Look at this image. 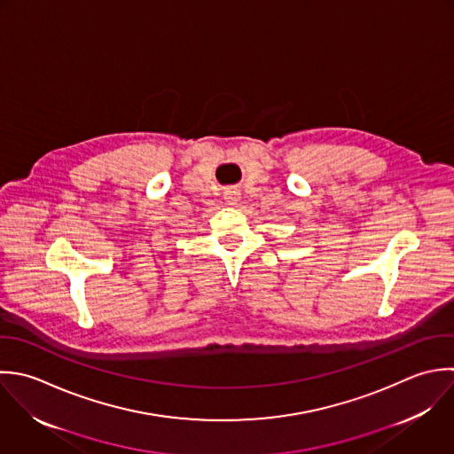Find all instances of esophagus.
<instances>
[{
  "mask_svg": "<svg viewBox=\"0 0 454 454\" xmlns=\"http://www.w3.org/2000/svg\"><path fill=\"white\" fill-rule=\"evenodd\" d=\"M224 200L228 205H237L240 201V191L239 189H228L224 192Z\"/></svg>",
  "mask_w": 454,
  "mask_h": 454,
  "instance_id": "esophagus-1",
  "label": "esophagus"
}]
</instances>
